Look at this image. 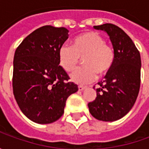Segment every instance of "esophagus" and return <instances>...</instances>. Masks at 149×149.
Segmentation results:
<instances>
[{"label":"esophagus","instance_id":"esophagus-1","mask_svg":"<svg viewBox=\"0 0 149 149\" xmlns=\"http://www.w3.org/2000/svg\"><path fill=\"white\" fill-rule=\"evenodd\" d=\"M86 86H83V85H79L78 86V89H79V91H83L84 89H85L86 88Z\"/></svg>","mask_w":149,"mask_h":149}]
</instances>
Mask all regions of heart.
Returning a JSON list of instances; mask_svg holds the SVG:
<instances>
[{
    "mask_svg": "<svg viewBox=\"0 0 149 149\" xmlns=\"http://www.w3.org/2000/svg\"><path fill=\"white\" fill-rule=\"evenodd\" d=\"M83 58V65L71 74L72 80L86 84L107 74L115 61V51L97 32H86L72 40V46L63 45L58 51L60 65L66 72L74 70Z\"/></svg>",
    "mask_w": 149,
    "mask_h": 149,
    "instance_id": "1",
    "label": "heart"
}]
</instances>
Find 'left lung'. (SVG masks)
I'll list each match as a JSON object with an SVG mask.
<instances>
[{
    "label": "left lung",
    "instance_id": "8db88e82",
    "mask_svg": "<svg viewBox=\"0 0 149 149\" xmlns=\"http://www.w3.org/2000/svg\"><path fill=\"white\" fill-rule=\"evenodd\" d=\"M94 28L105 31L109 36L115 61L104 80L98 83L97 97L88 106L97 120L114 121L125 116L137 98L141 86V55L131 38L118 26L107 23Z\"/></svg>",
    "mask_w": 149,
    "mask_h": 149
}]
</instances>
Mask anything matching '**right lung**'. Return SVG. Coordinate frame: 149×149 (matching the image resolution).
<instances>
[{
	"mask_svg": "<svg viewBox=\"0 0 149 149\" xmlns=\"http://www.w3.org/2000/svg\"><path fill=\"white\" fill-rule=\"evenodd\" d=\"M68 33L64 27L42 26L16 49L13 94L21 112L35 123L50 124L61 118L68 97L78 90L59 65V49Z\"/></svg>",
	"mask_w": 149,
	"mask_h": 149,
	"instance_id": "right-lung-1",
	"label": "right lung"
}]
</instances>
